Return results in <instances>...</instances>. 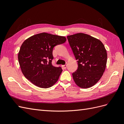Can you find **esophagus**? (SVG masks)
Wrapping results in <instances>:
<instances>
[{"mask_svg": "<svg viewBox=\"0 0 124 124\" xmlns=\"http://www.w3.org/2000/svg\"><path fill=\"white\" fill-rule=\"evenodd\" d=\"M62 68L63 69H66L67 68V65H62Z\"/></svg>", "mask_w": 124, "mask_h": 124, "instance_id": "34e87169", "label": "esophagus"}]
</instances>
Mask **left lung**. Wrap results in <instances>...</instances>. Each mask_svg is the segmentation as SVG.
I'll return each instance as SVG.
<instances>
[{
    "instance_id": "8db88e82",
    "label": "left lung",
    "mask_w": 124,
    "mask_h": 124,
    "mask_svg": "<svg viewBox=\"0 0 124 124\" xmlns=\"http://www.w3.org/2000/svg\"><path fill=\"white\" fill-rule=\"evenodd\" d=\"M70 46L77 60L78 68L72 73L78 87L87 88L95 85L106 69L107 53L99 39L83 33L67 36Z\"/></svg>"
}]
</instances>
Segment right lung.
I'll list each match as a JSON object with an SVG mask.
<instances>
[{
    "label": "right lung",
    "mask_w": 124,
    "mask_h": 124,
    "mask_svg": "<svg viewBox=\"0 0 124 124\" xmlns=\"http://www.w3.org/2000/svg\"><path fill=\"white\" fill-rule=\"evenodd\" d=\"M66 40L65 37L46 32L33 35L25 40L18 54V62L25 77L40 88L54 85L62 70L61 67L52 65L53 49Z\"/></svg>",
    "instance_id": "obj_1"
}]
</instances>
